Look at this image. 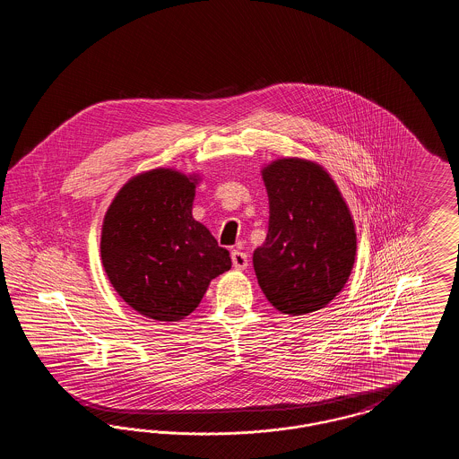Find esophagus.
I'll use <instances>...</instances> for the list:
<instances>
[{
  "label": "esophagus",
  "mask_w": 459,
  "mask_h": 459,
  "mask_svg": "<svg viewBox=\"0 0 459 459\" xmlns=\"http://www.w3.org/2000/svg\"><path fill=\"white\" fill-rule=\"evenodd\" d=\"M232 264L236 270H246L247 268V255L242 253L239 249H234L232 251Z\"/></svg>",
  "instance_id": "esophagus-1"
}]
</instances>
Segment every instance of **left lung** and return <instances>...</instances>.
<instances>
[{"mask_svg":"<svg viewBox=\"0 0 459 459\" xmlns=\"http://www.w3.org/2000/svg\"><path fill=\"white\" fill-rule=\"evenodd\" d=\"M268 234L253 253L263 294L290 316L322 309L344 289L356 260L350 206L327 170L305 158L262 169Z\"/></svg>","mask_w":459,"mask_h":459,"instance_id":"obj_1","label":"left lung"}]
</instances>
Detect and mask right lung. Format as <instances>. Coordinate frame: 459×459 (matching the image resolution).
Wrapping results in <instances>:
<instances>
[{"instance_id": "add662e5", "label": "right lung", "mask_w": 459, "mask_h": 459, "mask_svg": "<svg viewBox=\"0 0 459 459\" xmlns=\"http://www.w3.org/2000/svg\"><path fill=\"white\" fill-rule=\"evenodd\" d=\"M196 174L153 169L113 197L101 227V262L118 296L158 322L196 309L210 282L230 270V255L193 217Z\"/></svg>"}]
</instances>
